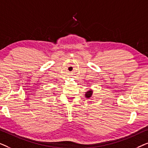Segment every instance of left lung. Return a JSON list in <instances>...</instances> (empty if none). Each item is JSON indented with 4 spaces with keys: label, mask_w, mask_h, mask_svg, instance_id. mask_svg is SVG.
I'll return each instance as SVG.
<instances>
[{
    "label": "left lung",
    "mask_w": 148,
    "mask_h": 148,
    "mask_svg": "<svg viewBox=\"0 0 148 148\" xmlns=\"http://www.w3.org/2000/svg\"><path fill=\"white\" fill-rule=\"evenodd\" d=\"M92 94H93V91L92 90H90L88 91V92L86 93V94H85L86 96H86V98H91V97H92Z\"/></svg>",
    "instance_id": "left-lung-1"
}]
</instances>
